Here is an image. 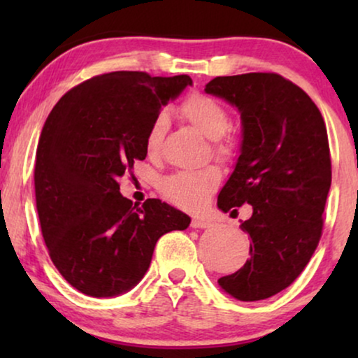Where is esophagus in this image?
Masks as SVG:
<instances>
[{
	"label": "esophagus",
	"mask_w": 358,
	"mask_h": 358,
	"mask_svg": "<svg viewBox=\"0 0 358 358\" xmlns=\"http://www.w3.org/2000/svg\"><path fill=\"white\" fill-rule=\"evenodd\" d=\"M190 227L192 228H210L212 227V222L207 218H202V217H194L192 218V223H190Z\"/></svg>",
	"instance_id": "esophagus-1"
}]
</instances>
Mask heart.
<instances>
[{"label": "heart", "instance_id": "obj_1", "mask_svg": "<svg viewBox=\"0 0 358 358\" xmlns=\"http://www.w3.org/2000/svg\"><path fill=\"white\" fill-rule=\"evenodd\" d=\"M180 115L194 125L200 134L212 140V153L218 159H228L234 153V143L228 138L229 114L222 102L205 94H192L179 107ZM166 129V115L159 114L151 124L146 135V151L148 155H156L159 150ZM220 184V171L213 166L202 169L179 171L168 176L161 182V194L169 202L182 208H200L207 203L210 194Z\"/></svg>", "mask_w": 358, "mask_h": 358}]
</instances>
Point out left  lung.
I'll use <instances>...</instances> for the list:
<instances>
[{"label": "left lung", "mask_w": 358, "mask_h": 358, "mask_svg": "<svg viewBox=\"0 0 358 358\" xmlns=\"http://www.w3.org/2000/svg\"><path fill=\"white\" fill-rule=\"evenodd\" d=\"M205 92L236 107L243 125L218 208L252 205V217L241 223L251 259L218 285L236 300H266L293 283L320 243L331 187L324 120L311 97L277 73L217 76Z\"/></svg>", "instance_id": "1"}]
</instances>
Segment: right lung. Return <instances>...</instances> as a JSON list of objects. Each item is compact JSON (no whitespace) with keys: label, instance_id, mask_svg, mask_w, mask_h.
<instances>
[{"label":"right lung","instance_id":"1","mask_svg":"<svg viewBox=\"0 0 358 358\" xmlns=\"http://www.w3.org/2000/svg\"><path fill=\"white\" fill-rule=\"evenodd\" d=\"M187 86V75L112 71L73 87L47 117L34 169L42 236L58 272L87 296L131 290L156 241L190 224L159 199L134 205L119 185L146 158V135L161 107Z\"/></svg>","mask_w":358,"mask_h":358}]
</instances>
